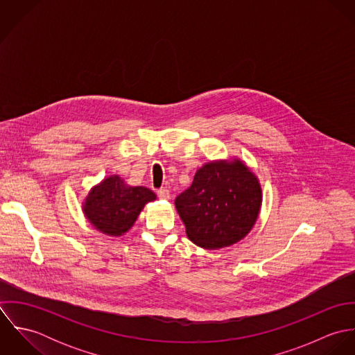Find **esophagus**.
Segmentation results:
<instances>
[{"instance_id": "esophagus-1", "label": "esophagus", "mask_w": 355, "mask_h": 355, "mask_svg": "<svg viewBox=\"0 0 355 355\" xmlns=\"http://www.w3.org/2000/svg\"><path fill=\"white\" fill-rule=\"evenodd\" d=\"M157 194H158V197L161 198V200H169L171 198V193H169V190H166V189H159L158 191H157Z\"/></svg>"}]
</instances>
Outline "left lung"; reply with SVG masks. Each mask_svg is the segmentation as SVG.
<instances>
[{
	"label": "left lung",
	"mask_w": 355,
	"mask_h": 355,
	"mask_svg": "<svg viewBox=\"0 0 355 355\" xmlns=\"http://www.w3.org/2000/svg\"><path fill=\"white\" fill-rule=\"evenodd\" d=\"M261 205L259 180L238 157L203 164L193 184L175 200L189 239L206 250L242 241L253 230Z\"/></svg>",
	"instance_id": "8db88e82"
}]
</instances>
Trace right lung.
I'll list each match as a JSON object with an SVG mask.
<instances>
[{
	"label": "right lung",
	"mask_w": 355,
	"mask_h": 355,
	"mask_svg": "<svg viewBox=\"0 0 355 355\" xmlns=\"http://www.w3.org/2000/svg\"><path fill=\"white\" fill-rule=\"evenodd\" d=\"M155 200L152 190L130 186L119 175H110L90 189L82 210L98 232L119 238L132 228L145 205Z\"/></svg>",
	"instance_id": "obj_1"
}]
</instances>
